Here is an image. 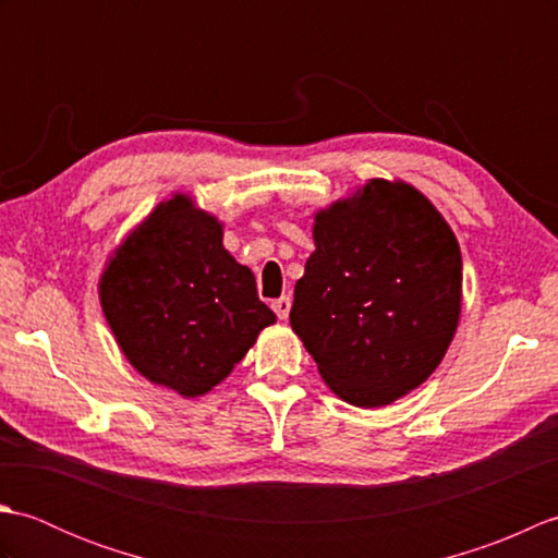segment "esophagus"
<instances>
[{"label":"esophagus","mask_w":558,"mask_h":558,"mask_svg":"<svg viewBox=\"0 0 558 558\" xmlns=\"http://www.w3.org/2000/svg\"><path fill=\"white\" fill-rule=\"evenodd\" d=\"M290 306H292L290 298H280V300L272 302V312L278 314V318H288L290 316Z\"/></svg>","instance_id":"1"}]
</instances>
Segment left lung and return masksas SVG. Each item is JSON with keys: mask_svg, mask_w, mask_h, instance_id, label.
Listing matches in <instances>:
<instances>
[{"mask_svg": "<svg viewBox=\"0 0 558 558\" xmlns=\"http://www.w3.org/2000/svg\"><path fill=\"white\" fill-rule=\"evenodd\" d=\"M314 244L294 286L292 330L338 398L388 405L426 381L453 340L456 234L414 186L372 180L316 213Z\"/></svg>", "mask_w": 558, "mask_h": 558, "instance_id": "1", "label": "left lung"}]
</instances>
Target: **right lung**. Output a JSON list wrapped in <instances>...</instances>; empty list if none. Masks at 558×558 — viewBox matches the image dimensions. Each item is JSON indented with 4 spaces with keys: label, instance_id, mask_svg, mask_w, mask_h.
<instances>
[{
    "label": "right lung",
    "instance_id": "right-lung-1",
    "mask_svg": "<svg viewBox=\"0 0 558 558\" xmlns=\"http://www.w3.org/2000/svg\"><path fill=\"white\" fill-rule=\"evenodd\" d=\"M100 304L124 357L184 398L218 386L276 314L254 272L222 246V225L177 194L117 248Z\"/></svg>",
    "mask_w": 558,
    "mask_h": 558
}]
</instances>
